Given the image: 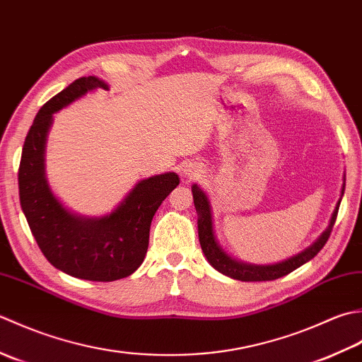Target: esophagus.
<instances>
[{"label": "esophagus", "mask_w": 362, "mask_h": 362, "mask_svg": "<svg viewBox=\"0 0 362 362\" xmlns=\"http://www.w3.org/2000/svg\"><path fill=\"white\" fill-rule=\"evenodd\" d=\"M202 167L195 164V162H184L181 165V176L186 180H195L202 176Z\"/></svg>", "instance_id": "1"}]
</instances>
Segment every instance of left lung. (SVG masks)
I'll return each mask as SVG.
<instances>
[{"label":"left lung","mask_w":362,"mask_h":362,"mask_svg":"<svg viewBox=\"0 0 362 362\" xmlns=\"http://www.w3.org/2000/svg\"><path fill=\"white\" fill-rule=\"evenodd\" d=\"M344 190L345 175L341 189V197H339V200L334 206V211L331 214L327 230L323 231L311 245L305 248L303 252H300L298 255H295L292 257H287V259L281 262L250 264L234 257L222 247V243L217 239L216 228H214V214L209 197L198 184H192V195H194V204L198 214V239H200V245L206 261H208L217 272H220V274H223L225 276H230L233 279H239V281H272V279L281 278L287 274H291L295 269H298L300 265L311 261L327 243L329 233L333 230V225L336 222L339 204H341L344 197Z\"/></svg>","instance_id":"8db88e82"}]
</instances>
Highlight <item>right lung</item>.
<instances>
[{"label":"right lung","mask_w":362,"mask_h":362,"mask_svg":"<svg viewBox=\"0 0 362 362\" xmlns=\"http://www.w3.org/2000/svg\"><path fill=\"white\" fill-rule=\"evenodd\" d=\"M109 84L97 76L76 79L37 112L18 168L20 204L47 259L64 274L88 281H115L134 274L148 248L151 220L180 184L167 172L140 180L115 208L100 217L81 216L59 198L47 175V140L54 114Z\"/></svg>","instance_id":"add662e5"}]
</instances>
